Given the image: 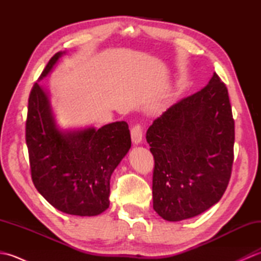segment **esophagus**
I'll list each match as a JSON object with an SVG mask.
<instances>
[{
    "mask_svg": "<svg viewBox=\"0 0 261 261\" xmlns=\"http://www.w3.org/2000/svg\"><path fill=\"white\" fill-rule=\"evenodd\" d=\"M131 139L135 145H138L142 141V127L140 124H136L131 129Z\"/></svg>",
    "mask_w": 261,
    "mask_h": 261,
    "instance_id": "esophagus-1",
    "label": "esophagus"
}]
</instances>
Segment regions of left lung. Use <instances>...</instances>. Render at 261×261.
<instances>
[{
    "mask_svg": "<svg viewBox=\"0 0 261 261\" xmlns=\"http://www.w3.org/2000/svg\"><path fill=\"white\" fill-rule=\"evenodd\" d=\"M154 158L153 210L170 222L218 203L233 164L234 120L228 88L215 73L208 84L171 105L146 136Z\"/></svg>",
    "mask_w": 261,
    "mask_h": 261,
    "instance_id": "1",
    "label": "left lung"
}]
</instances>
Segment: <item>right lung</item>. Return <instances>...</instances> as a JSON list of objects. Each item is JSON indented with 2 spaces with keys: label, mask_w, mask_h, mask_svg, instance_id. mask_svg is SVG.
Wrapping results in <instances>:
<instances>
[{
  "label": "right lung",
  "mask_w": 261,
  "mask_h": 261,
  "mask_svg": "<svg viewBox=\"0 0 261 261\" xmlns=\"http://www.w3.org/2000/svg\"><path fill=\"white\" fill-rule=\"evenodd\" d=\"M64 54L51 57L39 81ZM25 141L33 184L54 207L80 216H95L109 207L111 175L131 147L126 122L64 130L48 93L36 83L28 103Z\"/></svg>",
  "instance_id": "obj_1"
}]
</instances>
